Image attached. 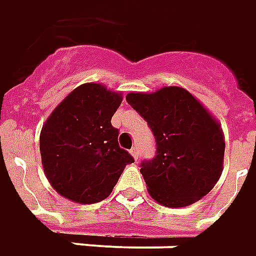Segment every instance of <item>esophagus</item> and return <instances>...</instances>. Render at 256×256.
Instances as JSON below:
<instances>
[{"label":"esophagus","instance_id":"34e87169","mask_svg":"<svg viewBox=\"0 0 256 256\" xmlns=\"http://www.w3.org/2000/svg\"><path fill=\"white\" fill-rule=\"evenodd\" d=\"M131 154L135 160H138V158H139V148H138V146H135V148H131Z\"/></svg>","mask_w":256,"mask_h":256}]
</instances>
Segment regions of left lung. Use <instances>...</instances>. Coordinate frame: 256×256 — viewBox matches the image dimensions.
Instances as JSON below:
<instances>
[{"label":"left lung","mask_w":256,"mask_h":256,"mask_svg":"<svg viewBox=\"0 0 256 256\" xmlns=\"http://www.w3.org/2000/svg\"><path fill=\"white\" fill-rule=\"evenodd\" d=\"M126 102L148 121L156 139V156L140 162L150 196L161 206L179 208L208 194L224 168L218 121L180 86L128 94Z\"/></svg>","instance_id":"obj_1"}]
</instances>
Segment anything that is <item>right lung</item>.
<instances>
[{
	"instance_id": "right-lung-1",
	"label": "right lung",
	"mask_w": 256,
	"mask_h": 256,
	"mask_svg": "<svg viewBox=\"0 0 256 256\" xmlns=\"http://www.w3.org/2000/svg\"><path fill=\"white\" fill-rule=\"evenodd\" d=\"M121 102L117 92L88 82L67 95L46 120L40 152L45 175L59 194L81 204L99 202L134 162L112 125Z\"/></svg>"
}]
</instances>
